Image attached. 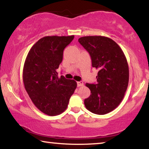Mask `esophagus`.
Listing matches in <instances>:
<instances>
[{
  "instance_id": "esophagus-1",
  "label": "esophagus",
  "mask_w": 149,
  "mask_h": 149,
  "mask_svg": "<svg viewBox=\"0 0 149 149\" xmlns=\"http://www.w3.org/2000/svg\"><path fill=\"white\" fill-rule=\"evenodd\" d=\"M77 84L78 87H82V86H84V82H83V81H78Z\"/></svg>"
}]
</instances>
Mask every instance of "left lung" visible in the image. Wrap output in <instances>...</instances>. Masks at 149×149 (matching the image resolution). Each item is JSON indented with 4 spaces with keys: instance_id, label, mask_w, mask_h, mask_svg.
Here are the masks:
<instances>
[{
    "instance_id": "obj_1",
    "label": "left lung",
    "mask_w": 149,
    "mask_h": 149,
    "mask_svg": "<svg viewBox=\"0 0 149 149\" xmlns=\"http://www.w3.org/2000/svg\"><path fill=\"white\" fill-rule=\"evenodd\" d=\"M89 52L93 68L99 70L97 84H86L91 91L85 99L88 110L106 114L118 107L129 83V67L123 50L116 42L104 36H85L78 39Z\"/></svg>"
}]
</instances>
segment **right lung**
<instances>
[{
	"instance_id": "right-lung-1",
	"label": "right lung",
	"mask_w": 149,
	"mask_h": 149,
	"mask_svg": "<svg viewBox=\"0 0 149 149\" xmlns=\"http://www.w3.org/2000/svg\"><path fill=\"white\" fill-rule=\"evenodd\" d=\"M74 38V35L42 37L31 48L25 60V89L35 107L51 116L64 112L77 87L75 81L58 77L56 72L64 49Z\"/></svg>"
}]
</instances>
